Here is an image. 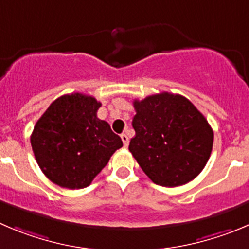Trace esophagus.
I'll list each match as a JSON object with an SVG mask.
<instances>
[{
    "instance_id": "34e87169",
    "label": "esophagus",
    "mask_w": 249,
    "mask_h": 249,
    "mask_svg": "<svg viewBox=\"0 0 249 249\" xmlns=\"http://www.w3.org/2000/svg\"><path fill=\"white\" fill-rule=\"evenodd\" d=\"M120 137H122V141H123V144H124V147L129 146V137H127V135L122 134L120 135Z\"/></svg>"
}]
</instances>
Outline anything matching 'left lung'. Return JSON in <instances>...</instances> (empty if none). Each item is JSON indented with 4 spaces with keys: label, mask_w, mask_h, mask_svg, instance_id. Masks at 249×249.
<instances>
[{
    "label": "left lung",
    "mask_w": 249,
    "mask_h": 249,
    "mask_svg": "<svg viewBox=\"0 0 249 249\" xmlns=\"http://www.w3.org/2000/svg\"><path fill=\"white\" fill-rule=\"evenodd\" d=\"M129 151L154 183L176 187L206 166L214 134L204 115L181 95L161 92L135 100Z\"/></svg>",
    "instance_id": "1"
}]
</instances>
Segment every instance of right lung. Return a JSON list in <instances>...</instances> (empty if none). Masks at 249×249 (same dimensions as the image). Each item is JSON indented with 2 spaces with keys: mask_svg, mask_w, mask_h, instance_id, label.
I'll return each mask as SVG.
<instances>
[{
  "mask_svg": "<svg viewBox=\"0 0 249 249\" xmlns=\"http://www.w3.org/2000/svg\"><path fill=\"white\" fill-rule=\"evenodd\" d=\"M95 97L71 93L51 103L37 120L30 142L42 173L60 187H88L122 148L109 124L97 118Z\"/></svg>",
  "mask_w": 249,
  "mask_h": 249,
  "instance_id": "right-lung-1",
  "label": "right lung"
}]
</instances>
